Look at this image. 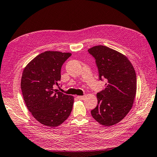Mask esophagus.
<instances>
[{
  "label": "esophagus",
  "instance_id": "1",
  "mask_svg": "<svg viewBox=\"0 0 157 157\" xmlns=\"http://www.w3.org/2000/svg\"><path fill=\"white\" fill-rule=\"evenodd\" d=\"M84 97H85L84 96H77V98L80 99V100H82V99H84Z\"/></svg>",
  "mask_w": 157,
  "mask_h": 157
}]
</instances>
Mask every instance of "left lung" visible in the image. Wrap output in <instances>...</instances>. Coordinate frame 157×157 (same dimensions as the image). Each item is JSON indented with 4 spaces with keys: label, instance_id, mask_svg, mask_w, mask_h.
I'll list each match as a JSON object with an SVG mask.
<instances>
[{
    "label": "left lung",
    "instance_id": "1",
    "mask_svg": "<svg viewBox=\"0 0 157 157\" xmlns=\"http://www.w3.org/2000/svg\"><path fill=\"white\" fill-rule=\"evenodd\" d=\"M96 59L99 78H105V88L97 94V107L91 111L100 124L115 125L129 113L136 94V74L127 57L109 47L98 45L88 50Z\"/></svg>",
    "mask_w": 157,
    "mask_h": 157
}]
</instances>
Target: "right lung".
<instances>
[{
	"instance_id": "obj_1",
	"label": "right lung",
	"mask_w": 157,
	"mask_h": 157,
	"mask_svg": "<svg viewBox=\"0 0 157 157\" xmlns=\"http://www.w3.org/2000/svg\"><path fill=\"white\" fill-rule=\"evenodd\" d=\"M68 52L46 51L36 56L23 69L21 88L28 110L42 124L56 127L66 121L73 109L74 97L54 89L61 80L62 65Z\"/></svg>"
}]
</instances>
